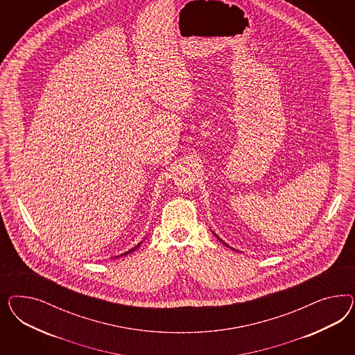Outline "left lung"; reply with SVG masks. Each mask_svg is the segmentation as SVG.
I'll list each match as a JSON object with an SVG mask.
<instances>
[{
	"label": "left lung",
	"mask_w": 355,
	"mask_h": 355,
	"mask_svg": "<svg viewBox=\"0 0 355 355\" xmlns=\"http://www.w3.org/2000/svg\"><path fill=\"white\" fill-rule=\"evenodd\" d=\"M212 233H214V232H212ZM214 234H215V233H214ZM215 236L216 238H217V239H218V241H220V242H221V243H223V245H224V246H226V248H232V250H234V251H236V252H238V250H236V248H230V246H229V245H227L226 242H224V241H223V239H221L220 236H217V234H215Z\"/></svg>",
	"instance_id": "obj_1"
}]
</instances>
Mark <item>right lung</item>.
I'll use <instances>...</instances> for the list:
<instances>
[{
  "label": "right lung",
  "instance_id": "obj_1",
  "mask_svg": "<svg viewBox=\"0 0 355 355\" xmlns=\"http://www.w3.org/2000/svg\"><path fill=\"white\" fill-rule=\"evenodd\" d=\"M141 242H143V241H140L139 243H138V245H137V246H135V248H130L129 251H126V252H123V254H121V255H119V257H123V255H128V254H130V252H132V251H135V250H137V248H139L140 245H141ZM116 258H119V257H116Z\"/></svg>",
  "mask_w": 355,
  "mask_h": 355
}]
</instances>
